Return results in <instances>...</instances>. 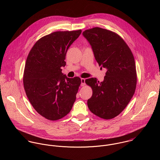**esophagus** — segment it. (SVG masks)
Instances as JSON below:
<instances>
[{
  "instance_id": "esophagus-1",
  "label": "esophagus",
  "mask_w": 160,
  "mask_h": 160,
  "mask_svg": "<svg viewBox=\"0 0 160 160\" xmlns=\"http://www.w3.org/2000/svg\"><path fill=\"white\" fill-rule=\"evenodd\" d=\"M85 79L84 78H81V86H84L86 85L85 84Z\"/></svg>"
}]
</instances>
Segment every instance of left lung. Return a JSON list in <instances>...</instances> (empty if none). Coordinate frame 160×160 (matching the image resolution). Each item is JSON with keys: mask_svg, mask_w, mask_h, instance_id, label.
I'll use <instances>...</instances> for the list:
<instances>
[{"mask_svg": "<svg viewBox=\"0 0 160 160\" xmlns=\"http://www.w3.org/2000/svg\"><path fill=\"white\" fill-rule=\"evenodd\" d=\"M82 34L91 45L98 65L107 69L103 82L93 78L86 79L92 90L88 106L92 113L102 119L114 118L124 110L135 93L134 57L124 39L112 31L95 27Z\"/></svg>", "mask_w": 160, "mask_h": 160, "instance_id": "left-lung-1", "label": "left lung"}]
</instances>
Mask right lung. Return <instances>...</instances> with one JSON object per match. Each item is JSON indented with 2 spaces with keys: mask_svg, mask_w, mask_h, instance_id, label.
I'll return each mask as SVG.
<instances>
[{
  "mask_svg": "<svg viewBox=\"0 0 160 160\" xmlns=\"http://www.w3.org/2000/svg\"><path fill=\"white\" fill-rule=\"evenodd\" d=\"M81 32L47 34L35 43L28 55L23 73L24 91L35 110L48 120L68 114L76 100L81 80L67 78L61 67L66 65L67 52Z\"/></svg>",
  "mask_w": 160,
  "mask_h": 160,
  "instance_id": "right-lung-1",
  "label": "right lung"
}]
</instances>
